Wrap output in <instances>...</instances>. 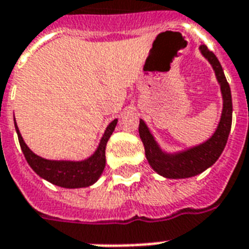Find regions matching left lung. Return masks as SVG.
Masks as SVG:
<instances>
[{
    "mask_svg": "<svg viewBox=\"0 0 249 249\" xmlns=\"http://www.w3.org/2000/svg\"><path fill=\"white\" fill-rule=\"evenodd\" d=\"M200 52L209 60V63L212 64L213 70L216 72L217 80L221 85L222 97H224L222 116H221L220 124L217 126L214 134L207 142L199 144L196 147L190 148L187 151L179 152L176 155H166L160 150L143 121L141 120L140 126H138L140 137L143 142L148 164L160 176H164L166 178L193 177L213 165L224 151L229 134H230V129H231V91H230L228 80L225 77L224 70L221 67V63L217 59V56L211 50H208L205 45H200Z\"/></svg>",
    "mask_w": 249,
    "mask_h": 249,
    "instance_id": "1",
    "label": "left lung"
}]
</instances>
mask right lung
<instances>
[{
    "mask_svg": "<svg viewBox=\"0 0 249 249\" xmlns=\"http://www.w3.org/2000/svg\"><path fill=\"white\" fill-rule=\"evenodd\" d=\"M116 124L117 120H113L107 126L105 136L102 137L101 143L95 154L84 161H54V160L42 159L36 154H33L28 146L24 143L17 126V123H15V129H17L18 140L20 143L21 151L25 156V160L40 177L60 187L77 189V187H86V186L93 185L94 182L101 177L106 166V144L115 130Z\"/></svg>",
    "mask_w": 249,
    "mask_h": 249,
    "instance_id": "obj_1",
    "label": "right lung"
}]
</instances>
